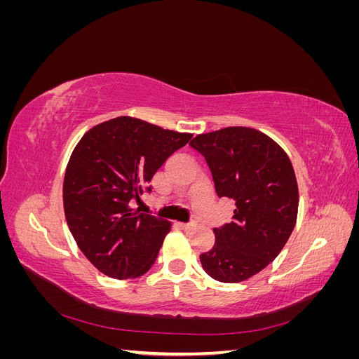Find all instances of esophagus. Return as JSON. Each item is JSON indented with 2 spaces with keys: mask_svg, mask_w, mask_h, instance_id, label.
I'll list each match as a JSON object with an SVG mask.
<instances>
[{
  "mask_svg": "<svg viewBox=\"0 0 359 359\" xmlns=\"http://www.w3.org/2000/svg\"><path fill=\"white\" fill-rule=\"evenodd\" d=\"M180 226L182 227L184 231H191V229H194V227L198 226V223H194V222L193 223H181Z\"/></svg>",
  "mask_w": 359,
  "mask_h": 359,
  "instance_id": "esophagus-1",
  "label": "esophagus"
}]
</instances>
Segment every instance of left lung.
I'll use <instances>...</instances> for the list:
<instances>
[{"instance_id": "obj_1", "label": "left lung", "mask_w": 359, "mask_h": 359, "mask_svg": "<svg viewBox=\"0 0 359 359\" xmlns=\"http://www.w3.org/2000/svg\"><path fill=\"white\" fill-rule=\"evenodd\" d=\"M190 145L208 163L219 198L236 205L232 222L214 229L202 268L222 283H240L273 262L295 227V170L285 149L256 128L226 127Z\"/></svg>"}]
</instances>
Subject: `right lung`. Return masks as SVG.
Segmentation results:
<instances>
[{"label": "right lung", "mask_w": 359, "mask_h": 359, "mask_svg": "<svg viewBox=\"0 0 359 359\" xmlns=\"http://www.w3.org/2000/svg\"><path fill=\"white\" fill-rule=\"evenodd\" d=\"M132 116L94 126L74 147L64 175V214L90 262L116 280L154 265L170 222L130 206L166 158L191 139Z\"/></svg>", "instance_id": "right-lung-1"}]
</instances>
